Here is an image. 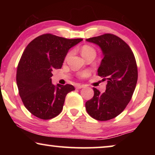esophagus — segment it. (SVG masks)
Wrapping results in <instances>:
<instances>
[{
	"label": "esophagus",
	"mask_w": 155,
	"mask_h": 155,
	"mask_svg": "<svg viewBox=\"0 0 155 155\" xmlns=\"http://www.w3.org/2000/svg\"><path fill=\"white\" fill-rule=\"evenodd\" d=\"M82 87H84L83 84H77V85H76V88L77 89H81Z\"/></svg>",
	"instance_id": "1"
}]
</instances>
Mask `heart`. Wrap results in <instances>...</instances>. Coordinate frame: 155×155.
Here are the masks:
<instances>
[{
  "mask_svg": "<svg viewBox=\"0 0 155 155\" xmlns=\"http://www.w3.org/2000/svg\"><path fill=\"white\" fill-rule=\"evenodd\" d=\"M81 54L82 55V56L84 57V58H86V57H87L88 56H90V55H96V51L94 48L92 47V46H91L90 45H87V44H84L81 47ZM71 51L68 52L66 55V57L65 58H68V57L71 56ZM90 75V73H89L88 71H84V72H82L80 74V76L81 78H85V77H87V76Z\"/></svg>",
  "mask_w": 155,
  "mask_h": 155,
  "instance_id": "b5f03b06",
  "label": "heart"
}]
</instances>
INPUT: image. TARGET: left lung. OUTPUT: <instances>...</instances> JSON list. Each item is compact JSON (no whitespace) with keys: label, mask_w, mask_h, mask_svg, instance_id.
Returning a JSON list of instances; mask_svg holds the SVG:
<instances>
[{"label":"left lung","mask_w":155,"mask_h":155,"mask_svg":"<svg viewBox=\"0 0 155 155\" xmlns=\"http://www.w3.org/2000/svg\"><path fill=\"white\" fill-rule=\"evenodd\" d=\"M100 46L104 58L98 75L107 80L105 92L93 87L94 94L85 103L89 115L97 120H109L119 115L130 102L137 81L134 54L128 44L113 34L87 39Z\"/></svg>","instance_id":"1"}]
</instances>
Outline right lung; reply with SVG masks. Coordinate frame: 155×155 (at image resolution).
Here are the masks:
<instances>
[{"label": "right lung", "instance_id": "add662e5", "mask_svg": "<svg viewBox=\"0 0 155 155\" xmlns=\"http://www.w3.org/2000/svg\"><path fill=\"white\" fill-rule=\"evenodd\" d=\"M82 39H69L44 34L33 39L23 52L16 74L19 94L26 109L36 117L48 120L62 111L72 84H52V71L60 69L68 51Z\"/></svg>", "mask_w": 155, "mask_h": 155}]
</instances>
